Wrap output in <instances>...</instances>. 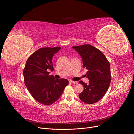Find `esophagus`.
I'll return each mask as SVG.
<instances>
[{
  "mask_svg": "<svg viewBox=\"0 0 134 134\" xmlns=\"http://www.w3.org/2000/svg\"><path fill=\"white\" fill-rule=\"evenodd\" d=\"M69 82L71 83H72V84H77V83H78V82H74V81H72V80H70Z\"/></svg>",
  "mask_w": 134,
  "mask_h": 134,
  "instance_id": "34e87169",
  "label": "esophagus"
}]
</instances>
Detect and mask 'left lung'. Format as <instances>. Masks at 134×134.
Returning a JSON list of instances; mask_svg holds the SVG:
<instances>
[{
  "label": "left lung",
  "mask_w": 134,
  "mask_h": 134,
  "mask_svg": "<svg viewBox=\"0 0 134 134\" xmlns=\"http://www.w3.org/2000/svg\"><path fill=\"white\" fill-rule=\"evenodd\" d=\"M72 47L82 58L83 68L88 70L86 76L90 80L89 84L82 80L79 82L84 87V91L79 95V98L87 104L97 102L106 94L110 84V64L102 51L90 44Z\"/></svg>",
  "instance_id": "obj_1"
}]
</instances>
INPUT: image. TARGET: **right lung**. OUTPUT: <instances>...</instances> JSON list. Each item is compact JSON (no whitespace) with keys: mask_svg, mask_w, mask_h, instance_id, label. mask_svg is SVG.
<instances>
[{"mask_svg":"<svg viewBox=\"0 0 134 134\" xmlns=\"http://www.w3.org/2000/svg\"><path fill=\"white\" fill-rule=\"evenodd\" d=\"M61 47H42L32 54L23 70L25 84L32 96L40 103L49 105L57 100L68 85L65 79H55L49 75L54 70L52 57Z\"/></svg>","mask_w":134,"mask_h":134,"instance_id":"right-lung-1","label":"right lung"}]
</instances>
